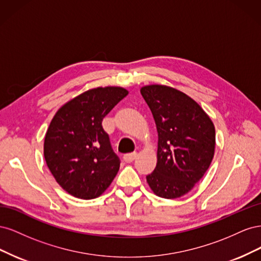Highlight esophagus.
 I'll return each mask as SVG.
<instances>
[{
  "label": "esophagus",
  "mask_w": 261,
  "mask_h": 261,
  "mask_svg": "<svg viewBox=\"0 0 261 261\" xmlns=\"http://www.w3.org/2000/svg\"><path fill=\"white\" fill-rule=\"evenodd\" d=\"M136 156H137V153H136V152L127 153V154H124L123 160H124L126 163H130V162H133L134 160L136 159Z\"/></svg>",
  "instance_id": "34e87169"
}]
</instances>
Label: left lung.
Segmentation results:
<instances>
[{"instance_id": "obj_1", "label": "left lung", "mask_w": 261, "mask_h": 261, "mask_svg": "<svg viewBox=\"0 0 261 261\" xmlns=\"http://www.w3.org/2000/svg\"><path fill=\"white\" fill-rule=\"evenodd\" d=\"M158 130V161L147 181L153 193L174 199L191 192L210 167L216 129L192 98L162 85L140 89Z\"/></svg>"}]
</instances>
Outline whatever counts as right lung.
<instances>
[{
    "mask_svg": "<svg viewBox=\"0 0 261 261\" xmlns=\"http://www.w3.org/2000/svg\"><path fill=\"white\" fill-rule=\"evenodd\" d=\"M128 91L106 87L85 91L54 115L44 138V159L59 185L81 199L99 197L120 169L102 120Z\"/></svg>",
    "mask_w": 261,
    "mask_h": 261,
    "instance_id": "add662e5",
    "label": "right lung"
}]
</instances>
